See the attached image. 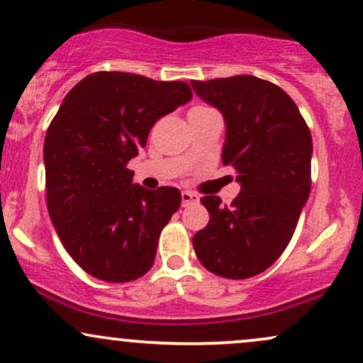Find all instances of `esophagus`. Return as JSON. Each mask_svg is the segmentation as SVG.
Segmentation results:
<instances>
[{
	"label": "esophagus",
	"mask_w": 363,
	"mask_h": 363,
	"mask_svg": "<svg viewBox=\"0 0 363 363\" xmlns=\"http://www.w3.org/2000/svg\"><path fill=\"white\" fill-rule=\"evenodd\" d=\"M182 206H189V205H196L199 203V196L191 193V191H182Z\"/></svg>",
	"instance_id": "34e87169"
}]
</instances>
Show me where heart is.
<instances>
[{
  "label": "heart",
  "mask_w": 363,
  "mask_h": 363,
  "mask_svg": "<svg viewBox=\"0 0 363 363\" xmlns=\"http://www.w3.org/2000/svg\"><path fill=\"white\" fill-rule=\"evenodd\" d=\"M211 107H208V106H196V107H193V109H191V112L189 114H193V112H203V111H210Z\"/></svg>",
  "instance_id": "1"
}]
</instances>
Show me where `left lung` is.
Masks as SVG:
<instances>
[{
  "mask_svg": "<svg viewBox=\"0 0 363 363\" xmlns=\"http://www.w3.org/2000/svg\"><path fill=\"white\" fill-rule=\"evenodd\" d=\"M193 89L223 114L222 162L240 182L228 206L218 196L201 198L210 222L194 234V252L216 277H256L285 251L309 198L311 129L289 94L268 80L239 74L193 80Z\"/></svg>",
  "mask_w": 363,
  "mask_h": 363,
  "instance_id": "obj_1",
  "label": "left lung"
}]
</instances>
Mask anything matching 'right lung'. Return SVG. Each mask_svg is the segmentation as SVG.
I'll list each match as a JSON object with an SVG mask.
<instances>
[{"mask_svg":"<svg viewBox=\"0 0 363 363\" xmlns=\"http://www.w3.org/2000/svg\"><path fill=\"white\" fill-rule=\"evenodd\" d=\"M193 97L186 82L97 72L69 90L44 141L45 199L77 264L99 280H138L152 268L181 191L133 184L128 162L162 116Z\"/></svg>","mask_w":363,"mask_h":363,"instance_id":"right-lung-1","label":"right lung"}]
</instances>
